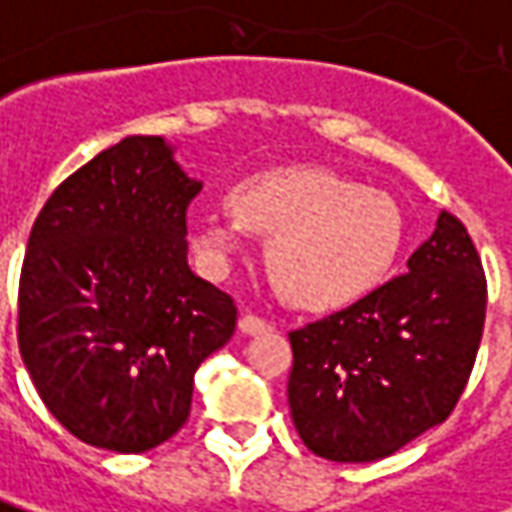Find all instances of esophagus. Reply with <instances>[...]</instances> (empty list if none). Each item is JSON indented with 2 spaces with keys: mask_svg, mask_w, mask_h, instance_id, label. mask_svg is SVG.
Here are the masks:
<instances>
[{
  "mask_svg": "<svg viewBox=\"0 0 512 512\" xmlns=\"http://www.w3.org/2000/svg\"><path fill=\"white\" fill-rule=\"evenodd\" d=\"M238 328H241V333H246V336H260V333H269L271 325L266 319H260V316L255 314H243L241 322H238Z\"/></svg>",
  "mask_w": 512,
  "mask_h": 512,
  "instance_id": "1",
  "label": "esophagus"
}]
</instances>
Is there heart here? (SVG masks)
Returning <instances> with one entry per match:
<instances>
[{
	"label": "heart",
	"mask_w": 512,
	"mask_h": 512,
	"mask_svg": "<svg viewBox=\"0 0 512 512\" xmlns=\"http://www.w3.org/2000/svg\"><path fill=\"white\" fill-rule=\"evenodd\" d=\"M246 232L269 238L266 266L285 300L339 308L375 291L401 255L398 201L328 168L294 165L255 173L229 193V212H196L190 243L212 271L243 252Z\"/></svg>",
	"instance_id": "heart-1"
}]
</instances>
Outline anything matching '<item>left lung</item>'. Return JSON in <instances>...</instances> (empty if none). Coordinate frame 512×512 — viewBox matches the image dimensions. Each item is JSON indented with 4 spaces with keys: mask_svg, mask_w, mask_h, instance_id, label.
I'll return each mask as SVG.
<instances>
[{
    "mask_svg": "<svg viewBox=\"0 0 512 512\" xmlns=\"http://www.w3.org/2000/svg\"><path fill=\"white\" fill-rule=\"evenodd\" d=\"M485 305L474 241L443 210L406 274L288 333L302 443L325 460L375 462L443 423L474 370Z\"/></svg>",
    "mask_w": 512,
    "mask_h": 512,
    "instance_id": "left-lung-1",
    "label": "left lung"
}]
</instances>
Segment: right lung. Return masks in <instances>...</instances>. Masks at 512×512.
I'll use <instances>...</instances> for the list:
<instances>
[{"mask_svg": "<svg viewBox=\"0 0 512 512\" xmlns=\"http://www.w3.org/2000/svg\"><path fill=\"white\" fill-rule=\"evenodd\" d=\"M201 182L165 137H125L55 187L19 280V353L38 398L95 448L142 454L182 429L193 375L238 308L187 263Z\"/></svg>", "mask_w": 512, "mask_h": 512, "instance_id": "1", "label": "right lung"}]
</instances>
